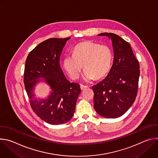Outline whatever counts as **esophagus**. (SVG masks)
<instances>
[{
    "label": "esophagus",
    "instance_id": "1",
    "mask_svg": "<svg viewBox=\"0 0 158 158\" xmlns=\"http://www.w3.org/2000/svg\"><path fill=\"white\" fill-rule=\"evenodd\" d=\"M80 87H81V90H84V89H86V88L87 87V85H81Z\"/></svg>",
    "mask_w": 158,
    "mask_h": 158
}]
</instances>
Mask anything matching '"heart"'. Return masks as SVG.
I'll list each match as a JSON object with an SVG mask.
<instances>
[{
  "label": "heart",
  "instance_id": "1",
  "mask_svg": "<svg viewBox=\"0 0 158 158\" xmlns=\"http://www.w3.org/2000/svg\"><path fill=\"white\" fill-rule=\"evenodd\" d=\"M112 60L110 48L93 41H84L77 44L73 54H67L63 59L64 69L73 79L79 78L83 67L82 79L89 82L95 77L100 79L109 71Z\"/></svg>",
  "mask_w": 158,
  "mask_h": 158
}]
</instances>
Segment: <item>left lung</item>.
<instances>
[{
    "label": "left lung",
    "instance_id": "1",
    "mask_svg": "<svg viewBox=\"0 0 158 158\" xmlns=\"http://www.w3.org/2000/svg\"><path fill=\"white\" fill-rule=\"evenodd\" d=\"M112 40L114 61L106 77L92 87L94 107L97 113L106 118L123 115L136 99L140 74L139 64L131 45L119 35L101 33Z\"/></svg>",
    "mask_w": 158,
    "mask_h": 158
}]
</instances>
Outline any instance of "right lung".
<instances>
[{"instance_id":"1","label":"right lung","mask_w":158,"mask_h":158,"mask_svg":"<svg viewBox=\"0 0 158 158\" xmlns=\"http://www.w3.org/2000/svg\"><path fill=\"white\" fill-rule=\"evenodd\" d=\"M70 37L51 38L40 43L29 54L25 64L24 82L35 113L44 121L53 125L68 122L73 118L80 85L71 82L60 66V57ZM43 80L50 87V95L45 99L35 98L34 89Z\"/></svg>"}]
</instances>
